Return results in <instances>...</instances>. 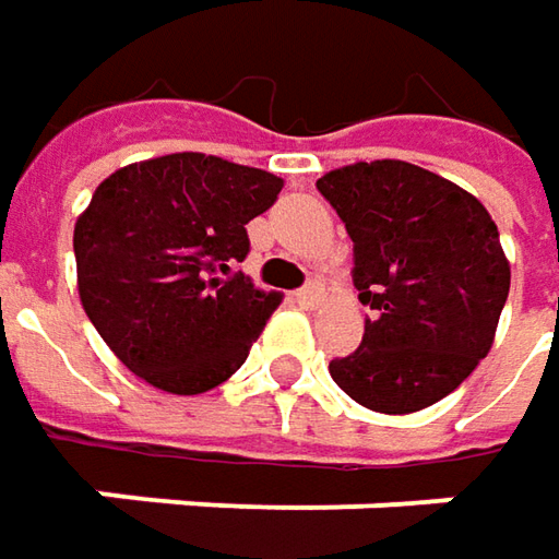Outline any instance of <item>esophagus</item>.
Returning <instances> with one entry per match:
<instances>
[{"mask_svg":"<svg viewBox=\"0 0 559 559\" xmlns=\"http://www.w3.org/2000/svg\"><path fill=\"white\" fill-rule=\"evenodd\" d=\"M320 295H323V286H320V283H308L305 289L295 292V301H298L301 308H313V305L320 301Z\"/></svg>","mask_w":559,"mask_h":559,"instance_id":"esophagus-1","label":"esophagus"}]
</instances>
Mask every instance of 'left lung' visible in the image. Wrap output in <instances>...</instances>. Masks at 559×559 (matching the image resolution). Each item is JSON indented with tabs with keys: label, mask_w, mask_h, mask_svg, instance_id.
Returning a JSON list of instances; mask_svg holds the SVG:
<instances>
[{
	"label": "left lung",
	"mask_w": 559,
	"mask_h": 559,
	"mask_svg": "<svg viewBox=\"0 0 559 559\" xmlns=\"http://www.w3.org/2000/svg\"><path fill=\"white\" fill-rule=\"evenodd\" d=\"M317 189L355 242V289L373 317L330 376L376 414H414L479 367L510 292V264L485 204L407 162H357Z\"/></svg>",
	"instance_id": "obj_1"
}]
</instances>
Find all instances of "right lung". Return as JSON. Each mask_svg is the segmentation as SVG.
<instances>
[{
	"mask_svg": "<svg viewBox=\"0 0 559 559\" xmlns=\"http://www.w3.org/2000/svg\"><path fill=\"white\" fill-rule=\"evenodd\" d=\"M267 170L177 152L102 180L76 217V289L118 360L170 395H202L246 364L283 292L246 273V224L276 202Z\"/></svg>",
	"mask_w": 559,
	"mask_h": 559,
	"instance_id": "1",
	"label": "right lung"
}]
</instances>
